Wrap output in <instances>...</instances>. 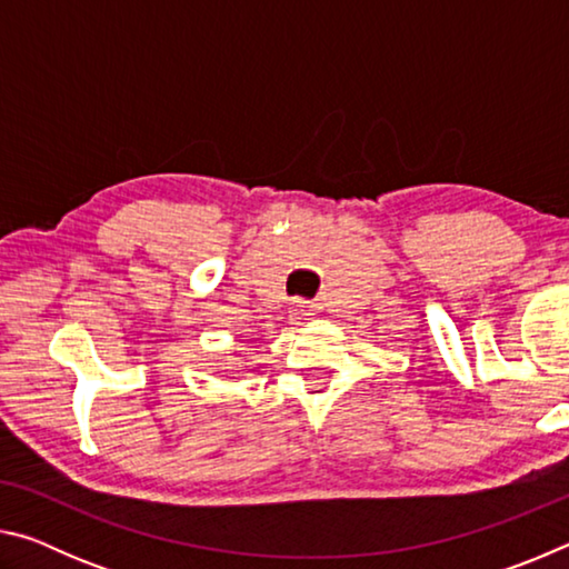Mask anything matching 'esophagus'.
Listing matches in <instances>:
<instances>
[{"label": "esophagus", "instance_id": "esophagus-1", "mask_svg": "<svg viewBox=\"0 0 569 569\" xmlns=\"http://www.w3.org/2000/svg\"><path fill=\"white\" fill-rule=\"evenodd\" d=\"M311 319H313V306H308L306 301H293L291 308H288V321L296 326H301Z\"/></svg>", "mask_w": 569, "mask_h": 569}]
</instances>
